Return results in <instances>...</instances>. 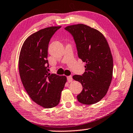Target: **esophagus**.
Segmentation results:
<instances>
[{
    "instance_id": "esophagus-1",
    "label": "esophagus",
    "mask_w": 133,
    "mask_h": 133,
    "mask_svg": "<svg viewBox=\"0 0 133 133\" xmlns=\"http://www.w3.org/2000/svg\"><path fill=\"white\" fill-rule=\"evenodd\" d=\"M67 80L69 82H72L73 80V78H72V76H67Z\"/></svg>"
}]
</instances>
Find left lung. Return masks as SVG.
<instances>
[{"label": "left lung", "mask_w": 133, "mask_h": 133, "mask_svg": "<svg viewBox=\"0 0 133 133\" xmlns=\"http://www.w3.org/2000/svg\"><path fill=\"white\" fill-rule=\"evenodd\" d=\"M65 29L73 37L78 57L86 63L84 73L73 76L83 88L77 98L83 104H96L107 94L113 77L110 47L101 32L87 25H69Z\"/></svg>", "instance_id": "left-lung-1"}]
</instances>
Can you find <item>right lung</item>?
Here are the masks:
<instances>
[{
	"mask_svg": "<svg viewBox=\"0 0 133 133\" xmlns=\"http://www.w3.org/2000/svg\"><path fill=\"white\" fill-rule=\"evenodd\" d=\"M61 27L50 26L30 35L23 43L19 55V74L23 86L32 101L45 108L58 104L66 82L65 76L47 71L49 41Z\"/></svg>",
	"mask_w": 133,
	"mask_h": 133,
	"instance_id": "1",
	"label": "right lung"
}]
</instances>
